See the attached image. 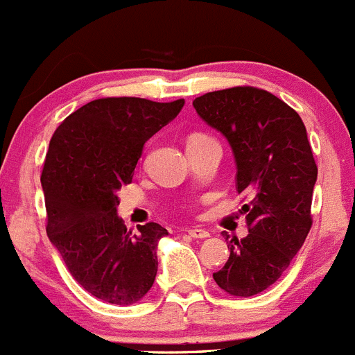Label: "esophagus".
<instances>
[{
	"label": "esophagus",
	"instance_id": "34e87169",
	"mask_svg": "<svg viewBox=\"0 0 355 355\" xmlns=\"http://www.w3.org/2000/svg\"><path fill=\"white\" fill-rule=\"evenodd\" d=\"M188 234L193 239H207L211 235L207 230H202V228H191V230H188Z\"/></svg>",
	"mask_w": 355,
	"mask_h": 355
}]
</instances>
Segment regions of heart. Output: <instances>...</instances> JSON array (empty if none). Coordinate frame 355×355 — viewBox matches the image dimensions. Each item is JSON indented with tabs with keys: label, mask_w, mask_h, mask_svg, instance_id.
<instances>
[{
	"label": "heart",
	"mask_w": 355,
	"mask_h": 355,
	"mask_svg": "<svg viewBox=\"0 0 355 355\" xmlns=\"http://www.w3.org/2000/svg\"><path fill=\"white\" fill-rule=\"evenodd\" d=\"M202 137H207V136H204V134H191V136L188 137V141H193V139H202Z\"/></svg>",
	"instance_id": "obj_1"
}]
</instances>
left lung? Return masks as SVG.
I'll return each instance as SVG.
<instances>
[{
    "mask_svg": "<svg viewBox=\"0 0 355 355\" xmlns=\"http://www.w3.org/2000/svg\"><path fill=\"white\" fill-rule=\"evenodd\" d=\"M193 107L230 143L235 187L251 197L242 205L249 235L223 234L230 256L212 277L228 295L254 296L281 279L312 226L317 165L306 129L293 107L256 87L204 94Z\"/></svg>",
    "mask_w": 355,
    "mask_h": 355,
    "instance_id": "left-lung-1",
    "label": "left lung"
}]
</instances>
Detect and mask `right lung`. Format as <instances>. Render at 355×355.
Wrapping results in <instances>:
<instances>
[{
  "mask_svg": "<svg viewBox=\"0 0 355 355\" xmlns=\"http://www.w3.org/2000/svg\"><path fill=\"white\" fill-rule=\"evenodd\" d=\"M184 99L155 103L104 97L71 113L50 139L42 187L46 235L85 291L113 305H132L157 277L158 223L127 230L118 190L132 183L144 143L174 120Z\"/></svg>",
  "mask_w": 355,
  "mask_h": 355,
  "instance_id": "add662e5",
  "label": "right lung"
}]
</instances>
